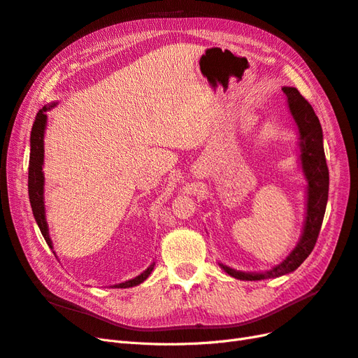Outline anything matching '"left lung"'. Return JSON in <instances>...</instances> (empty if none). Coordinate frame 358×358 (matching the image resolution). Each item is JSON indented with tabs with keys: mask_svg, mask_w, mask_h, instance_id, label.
<instances>
[{
	"mask_svg": "<svg viewBox=\"0 0 358 358\" xmlns=\"http://www.w3.org/2000/svg\"><path fill=\"white\" fill-rule=\"evenodd\" d=\"M288 109L297 125L299 133V164L306 179V212L303 221L301 236L296 248L279 264L264 272H242L224 263H218L225 273L241 280H263L270 278H279L288 275L305 262L317 243L321 224L326 213L329 199V169L326 154L322 146V128L320 119L313 112L312 106L303 99L301 94L292 88H282Z\"/></svg>",
	"mask_w": 358,
	"mask_h": 358,
	"instance_id": "1",
	"label": "left lung"
}]
</instances>
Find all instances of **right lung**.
<instances>
[{
    "mask_svg": "<svg viewBox=\"0 0 358 358\" xmlns=\"http://www.w3.org/2000/svg\"><path fill=\"white\" fill-rule=\"evenodd\" d=\"M58 103L53 101L38 110L36 121L32 124L31 137H29V169H28V194H29V203L32 215H34L38 229L45 237L46 243L50 249H53V243L49 234V225L46 221V206H45V173H43V164H45V133L48 125V112L53 109ZM55 254V251H53ZM57 257V255H55ZM155 263L150 264L145 272L140 273L138 276L128 279L125 282L112 285V288H129L142 284L143 280L149 278L152 273Z\"/></svg>",
    "mask_w": 358,
    "mask_h": 358,
    "instance_id": "obj_1",
    "label": "right lung"
}]
</instances>
